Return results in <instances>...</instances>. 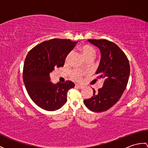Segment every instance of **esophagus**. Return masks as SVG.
Segmentation results:
<instances>
[{
	"instance_id": "esophagus-1",
	"label": "esophagus",
	"mask_w": 148,
	"mask_h": 148,
	"mask_svg": "<svg viewBox=\"0 0 148 148\" xmlns=\"http://www.w3.org/2000/svg\"><path fill=\"white\" fill-rule=\"evenodd\" d=\"M75 86H76V87H77V88H82L83 87H84V85H78V84H77L76 85H75Z\"/></svg>"
}]
</instances>
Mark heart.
I'll return each mask as SVG.
<instances>
[{
    "mask_svg": "<svg viewBox=\"0 0 148 148\" xmlns=\"http://www.w3.org/2000/svg\"><path fill=\"white\" fill-rule=\"evenodd\" d=\"M81 51L85 58H89V57H92L94 58V57L95 56V55H96L95 49L93 48V47L89 45L83 46L81 48ZM71 55V53H69L67 55L65 59V61L66 62H68V61H69ZM81 76H82L81 72L78 70H75L71 73V77L74 79H75V80H80Z\"/></svg>",
    "mask_w": 148,
    "mask_h": 148,
    "instance_id": "heart-1",
    "label": "heart"
}]
</instances>
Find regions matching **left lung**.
Returning <instances> with one entry per match:
<instances>
[{
	"instance_id": "1",
	"label": "left lung",
	"mask_w": 148,
	"mask_h": 148,
	"mask_svg": "<svg viewBox=\"0 0 148 148\" xmlns=\"http://www.w3.org/2000/svg\"><path fill=\"white\" fill-rule=\"evenodd\" d=\"M88 41L100 49L101 57L95 73L104 82L102 87L97 92L93 89V96L84 103L90 110L100 112L109 109L121 97L127 85L130 66L127 56L115 43L106 39Z\"/></svg>"
}]
</instances>
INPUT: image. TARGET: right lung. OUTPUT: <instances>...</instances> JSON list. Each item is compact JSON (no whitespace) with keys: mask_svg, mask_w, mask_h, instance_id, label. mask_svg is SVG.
Returning a JSON list of instances; mask_svg holds the SVG:
<instances>
[{"mask_svg":"<svg viewBox=\"0 0 148 148\" xmlns=\"http://www.w3.org/2000/svg\"><path fill=\"white\" fill-rule=\"evenodd\" d=\"M78 42L53 39L35 46L28 53L23 68V81L32 101L48 111L60 109L67 102V92L75 87L66 81L53 84L50 73L55 68L63 66L67 55Z\"/></svg>","mask_w":148,"mask_h":148,"instance_id":"1","label":"right lung"}]
</instances>
